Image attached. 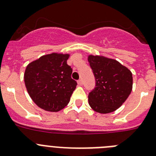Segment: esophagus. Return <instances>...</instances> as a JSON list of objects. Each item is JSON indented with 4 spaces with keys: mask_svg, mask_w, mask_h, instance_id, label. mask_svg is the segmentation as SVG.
I'll return each mask as SVG.
<instances>
[{
    "mask_svg": "<svg viewBox=\"0 0 156 156\" xmlns=\"http://www.w3.org/2000/svg\"><path fill=\"white\" fill-rule=\"evenodd\" d=\"M77 83H78V85H79V86H82L83 85V80H79L77 81Z\"/></svg>",
    "mask_w": 156,
    "mask_h": 156,
    "instance_id": "obj_1",
    "label": "esophagus"
}]
</instances>
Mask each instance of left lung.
I'll list each match as a JSON object with an SVG mask.
<instances>
[{
  "label": "left lung",
  "instance_id": "left-lung-1",
  "mask_svg": "<svg viewBox=\"0 0 156 156\" xmlns=\"http://www.w3.org/2000/svg\"><path fill=\"white\" fill-rule=\"evenodd\" d=\"M96 85L89 93L88 101L94 111L108 114L116 111L128 98L132 90V73L115 59L89 55Z\"/></svg>",
  "mask_w": 156,
  "mask_h": 156
}]
</instances>
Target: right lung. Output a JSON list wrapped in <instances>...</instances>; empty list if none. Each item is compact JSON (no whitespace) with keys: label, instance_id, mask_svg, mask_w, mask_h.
I'll list each match as a JSON object with an SVG mask.
<instances>
[{"label":"right lung","instance_id":"1","mask_svg":"<svg viewBox=\"0 0 156 156\" xmlns=\"http://www.w3.org/2000/svg\"><path fill=\"white\" fill-rule=\"evenodd\" d=\"M69 54L52 53L28 64L24 80L27 91L40 108L51 112L63 109L70 101L76 81L67 64Z\"/></svg>","mask_w":156,"mask_h":156}]
</instances>
